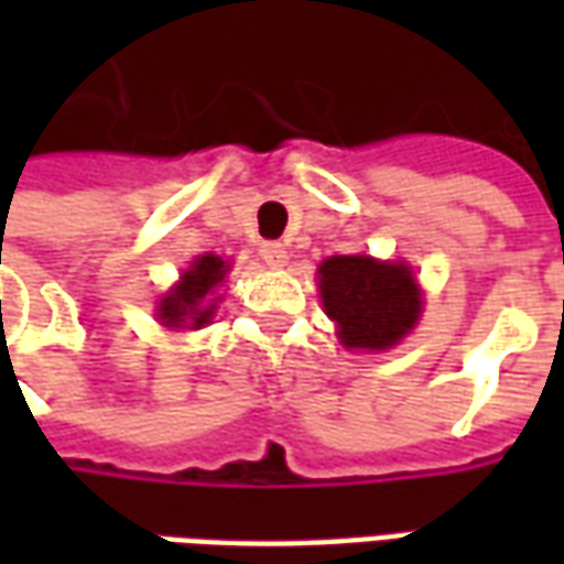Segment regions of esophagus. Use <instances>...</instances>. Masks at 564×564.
<instances>
[{"mask_svg":"<svg viewBox=\"0 0 564 564\" xmlns=\"http://www.w3.org/2000/svg\"><path fill=\"white\" fill-rule=\"evenodd\" d=\"M259 257L265 259L269 265H283L286 257H290V250H286V245H281V241H262V245H259Z\"/></svg>","mask_w":564,"mask_h":564,"instance_id":"34e87169","label":"esophagus"}]
</instances>
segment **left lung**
<instances>
[{"mask_svg":"<svg viewBox=\"0 0 564 564\" xmlns=\"http://www.w3.org/2000/svg\"><path fill=\"white\" fill-rule=\"evenodd\" d=\"M323 307L347 347L387 350L420 317V290L408 265L371 257H329L319 265Z\"/></svg>","mask_w":564,"mask_h":564,"instance_id":"8db88e82","label":"left lung"}]
</instances>
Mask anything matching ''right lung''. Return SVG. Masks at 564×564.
<instances>
[{
  "label": "right lung",
  "mask_w": 564,
  "mask_h": 564,
  "mask_svg": "<svg viewBox=\"0 0 564 564\" xmlns=\"http://www.w3.org/2000/svg\"><path fill=\"white\" fill-rule=\"evenodd\" d=\"M229 265L220 257H202L196 259L189 271H184L181 283L174 286L172 293L160 302V319L165 326H205L214 314V307L208 305V295L214 293V286L223 283Z\"/></svg>",
  "instance_id": "add662e5"
}]
</instances>
